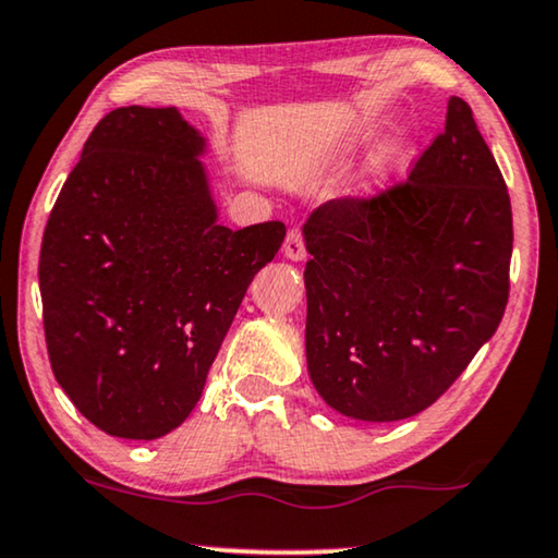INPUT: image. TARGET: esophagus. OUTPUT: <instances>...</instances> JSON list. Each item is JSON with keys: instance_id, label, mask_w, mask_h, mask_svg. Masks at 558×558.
Masks as SVG:
<instances>
[{"instance_id": "34e87169", "label": "esophagus", "mask_w": 558, "mask_h": 558, "mask_svg": "<svg viewBox=\"0 0 558 558\" xmlns=\"http://www.w3.org/2000/svg\"><path fill=\"white\" fill-rule=\"evenodd\" d=\"M282 253H286L288 260H303L305 257V242H303V234L298 230H290L288 238H286V245H282Z\"/></svg>"}]
</instances>
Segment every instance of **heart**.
Masks as SVG:
<instances>
[{
  "mask_svg": "<svg viewBox=\"0 0 558 558\" xmlns=\"http://www.w3.org/2000/svg\"><path fill=\"white\" fill-rule=\"evenodd\" d=\"M397 151H399V141H389V144L384 146L381 151L376 154L374 159H372V169H374V171H381L384 167H387V163H389L391 159H395Z\"/></svg>",
  "mask_w": 558,
  "mask_h": 558,
  "instance_id": "b5f03b06",
  "label": "heart"
}]
</instances>
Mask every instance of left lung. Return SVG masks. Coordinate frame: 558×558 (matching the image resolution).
<instances>
[{"mask_svg":"<svg viewBox=\"0 0 558 558\" xmlns=\"http://www.w3.org/2000/svg\"><path fill=\"white\" fill-rule=\"evenodd\" d=\"M303 232L305 361L343 417L427 410L504 318L511 199L462 98L447 100L445 131L404 184L320 204Z\"/></svg>","mask_w":558,"mask_h":558,"instance_id":"left-lung-1","label":"left lung"}]
</instances>
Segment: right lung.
Returning a JSON list of instances; mask_svg holds the SVG:
<instances>
[{
	"label": "right lung",
	"instance_id": "right-lung-1",
	"mask_svg": "<svg viewBox=\"0 0 558 558\" xmlns=\"http://www.w3.org/2000/svg\"><path fill=\"white\" fill-rule=\"evenodd\" d=\"M207 138L174 106L116 108L47 219L40 293L54 379L106 435L156 439L197 407L286 225H219Z\"/></svg>",
	"mask_w": 558,
	"mask_h": 558
}]
</instances>
